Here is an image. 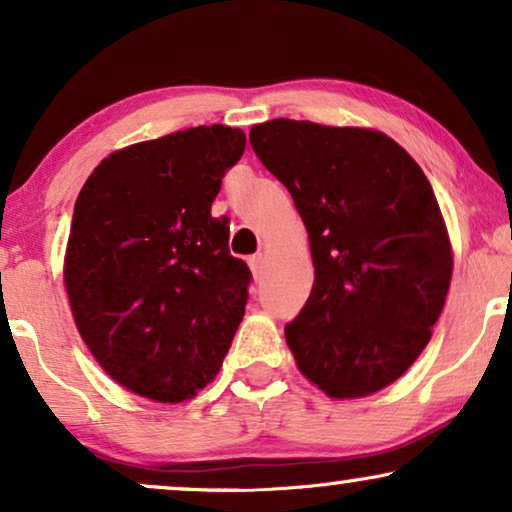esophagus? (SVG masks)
<instances>
[{"label":"esophagus","mask_w":512,"mask_h":512,"mask_svg":"<svg viewBox=\"0 0 512 512\" xmlns=\"http://www.w3.org/2000/svg\"><path fill=\"white\" fill-rule=\"evenodd\" d=\"M249 268L254 272V277L261 275V268H263V254H254L249 256Z\"/></svg>","instance_id":"esophagus-1"}]
</instances>
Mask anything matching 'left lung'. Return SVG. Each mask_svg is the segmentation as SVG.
Instances as JSON below:
<instances>
[{
	"label": "left lung",
	"instance_id": "1",
	"mask_svg": "<svg viewBox=\"0 0 512 512\" xmlns=\"http://www.w3.org/2000/svg\"><path fill=\"white\" fill-rule=\"evenodd\" d=\"M249 142L310 235L314 286L284 328L300 373L333 398L380 391L422 354L450 289L429 179L375 130L275 118Z\"/></svg>",
	"mask_w": 512,
	"mask_h": 512
}]
</instances>
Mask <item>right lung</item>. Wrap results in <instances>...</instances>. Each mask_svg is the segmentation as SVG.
<instances>
[{
    "label": "right lung",
    "instance_id": "obj_1",
    "mask_svg": "<svg viewBox=\"0 0 512 512\" xmlns=\"http://www.w3.org/2000/svg\"><path fill=\"white\" fill-rule=\"evenodd\" d=\"M242 130L198 125L111 153L83 184L65 256L76 328L125 389L179 403L207 387L244 317L251 270L212 216Z\"/></svg>",
    "mask_w": 512,
    "mask_h": 512
}]
</instances>
